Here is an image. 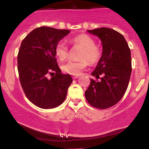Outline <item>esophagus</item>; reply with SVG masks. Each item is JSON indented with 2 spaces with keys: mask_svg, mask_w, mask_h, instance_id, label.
Returning a JSON list of instances; mask_svg holds the SVG:
<instances>
[{
  "mask_svg": "<svg viewBox=\"0 0 149 149\" xmlns=\"http://www.w3.org/2000/svg\"><path fill=\"white\" fill-rule=\"evenodd\" d=\"M79 77V76H73L72 78H73V79H78Z\"/></svg>",
  "mask_w": 149,
  "mask_h": 149,
  "instance_id": "esophagus-1",
  "label": "esophagus"
}]
</instances>
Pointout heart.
Returning a JSON list of instances; mask_svg holds the SVG:
<instances>
[{
    "label": "heart",
    "instance_id": "b5f03b06",
    "mask_svg": "<svg viewBox=\"0 0 149 149\" xmlns=\"http://www.w3.org/2000/svg\"><path fill=\"white\" fill-rule=\"evenodd\" d=\"M70 44L81 48L79 61H68L62 65V70L68 74L78 76L88 65L98 62L102 56V50L95 44L94 39L86 34H81L68 40ZM55 54L59 61H63L68 56V48L65 42H58L55 47Z\"/></svg>",
    "mask_w": 149,
    "mask_h": 149
}]
</instances>
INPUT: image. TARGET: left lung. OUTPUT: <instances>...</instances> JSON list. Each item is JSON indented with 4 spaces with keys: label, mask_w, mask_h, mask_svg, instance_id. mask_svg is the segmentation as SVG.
Here are the masks:
<instances>
[{
    "label": "left lung",
    "mask_w": 149,
    "mask_h": 149,
    "mask_svg": "<svg viewBox=\"0 0 149 149\" xmlns=\"http://www.w3.org/2000/svg\"><path fill=\"white\" fill-rule=\"evenodd\" d=\"M101 40L103 54L85 92L88 103L93 107L106 109L116 104L127 89L131 70V51L123 35L109 28L88 30Z\"/></svg>",
    "instance_id": "obj_1"
}]
</instances>
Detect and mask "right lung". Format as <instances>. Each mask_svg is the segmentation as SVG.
Segmentation results:
<instances>
[{
  "label": "right lung",
  "mask_w": 149,
  "mask_h": 149,
  "mask_svg": "<svg viewBox=\"0 0 149 149\" xmlns=\"http://www.w3.org/2000/svg\"><path fill=\"white\" fill-rule=\"evenodd\" d=\"M69 33V30L41 26L22 40L18 54L20 82L28 99L38 107H57L66 97L73 80L70 75L61 73L55 47Z\"/></svg>",
  "instance_id": "obj_1"
}]
</instances>
